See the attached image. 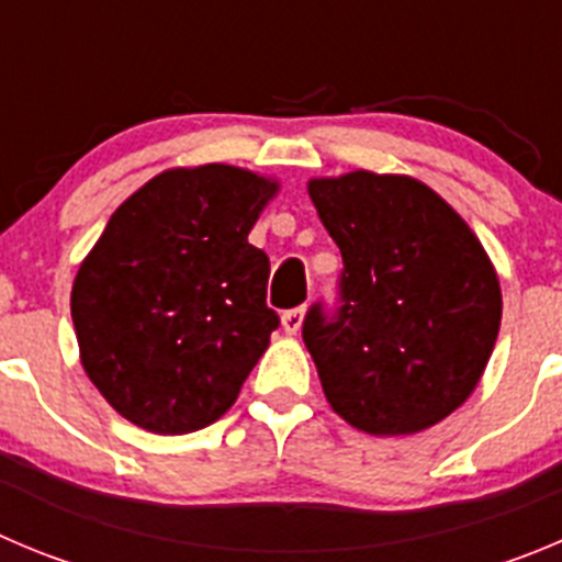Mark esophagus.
<instances>
[{
    "instance_id": "obj_1",
    "label": "esophagus",
    "mask_w": 562,
    "mask_h": 562,
    "mask_svg": "<svg viewBox=\"0 0 562 562\" xmlns=\"http://www.w3.org/2000/svg\"><path fill=\"white\" fill-rule=\"evenodd\" d=\"M305 313H307L305 305L282 313V329H285L288 335H296L299 329H302V322H305Z\"/></svg>"
}]
</instances>
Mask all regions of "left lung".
<instances>
[{"instance_id":"8db88e82","label":"left lung","mask_w":562,"mask_h":562,"mask_svg":"<svg viewBox=\"0 0 562 562\" xmlns=\"http://www.w3.org/2000/svg\"><path fill=\"white\" fill-rule=\"evenodd\" d=\"M338 244L340 307L302 324L329 407L369 435H413L458 411L502 324L491 257L432 188L349 171L307 182Z\"/></svg>"}]
</instances>
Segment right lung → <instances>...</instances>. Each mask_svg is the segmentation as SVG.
<instances>
[{"instance_id": "right-lung-1", "label": "right lung", "mask_w": 562, "mask_h": 562, "mask_svg": "<svg viewBox=\"0 0 562 562\" xmlns=\"http://www.w3.org/2000/svg\"><path fill=\"white\" fill-rule=\"evenodd\" d=\"M277 182L207 162L151 177L110 216L71 288L86 374L157 435L222 418L269 349V257L249 244Z\"/></svg>"}]
</instances>
